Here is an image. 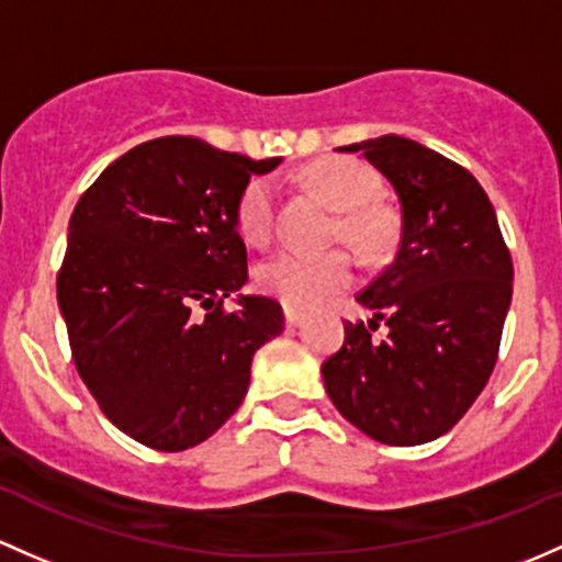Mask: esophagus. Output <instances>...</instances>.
Masks as SVG:
<instances>
[{
    "label": "esophagus",
    "mask_w": 562,
    "mask_h": 562,
    "mask_svg": "<svg viewBox=\"0 0 562 562\" xmlns=\"http://www.w3.org/2000/svg\"><path fill=\"white\" fill-rule=\"evenodd\" d=\"M285 326H299L301 321H304V312L296 310V306H285Z\"/></svg>",
    "instance_id": "esophagus-1"
}]
</instances>
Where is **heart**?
Listing matches in <instances>:
<instances>
[{
	"label": "heart",
	"instance_id": "heart-1",
	"mask_svg": "<svg viewBox=\"0 0 562 562\" xmlns=\"http://www.w3.org/2000/svg\"><path fill=\"white\" fill-rule=\"evenodd\" d=\"M301 180L336 206L334 236H345L360 256H376L393 241L395 215L385 204L374 202L380 175L360 158L323 156L301 169ZM277 182L256 175L241 186L234 204V223L241 239L266 245L274 232ZM356 258L347 250L301 252L282 250L266 258L256 269V282L263 293L288 306H315L330 293L352 285Z\"/></svg>",
	"mask_w": 562,
	"mask_h": 562
}]
</instances>
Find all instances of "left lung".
I'll return each instance as SVG.
<instances>
[{
  "instance_id": "obj_1",
  "label": "left lung",
  "mask_w": 562,
  "mask_h": 562,
  "mask_svg": "<svg viewBox=\"0 0 562 562\" xmlns=\"http://www.w3.org/2000/svg\"><path fill=\"white\" fill-rule=\"evenodd\" d=\"M363 153L401 202L395 258L358 293L371 321H347L323 360L341 417L390 447L439 439L469 412L495 369L512 301V252L476 177L404 137L366 139ZM382 319L386 339H370Z\"/></svg>"
}]
</instances>
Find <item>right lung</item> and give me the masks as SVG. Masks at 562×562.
<instances>
[{
  "label": "right lung",
  "instance_id": "right-lung-1",
  "mask_svg": "<svg viewBox=\"0 0 562 562\" xmlns=\"http://www.w3.org/2000/svg\"><path fill=\"white\" fill-rule=\"evenodd\" d=\"M277 164L158 137L115 158L69 217L56 293L75 369L108 420L150 450L210 439L245 398L258 347L282 334L274 299L226 310L247 280L236 196Z\"/></svg>",
  "mask_w": 562,
  "mask_h": 562
}]
</instances>
